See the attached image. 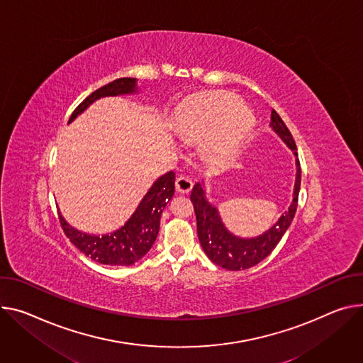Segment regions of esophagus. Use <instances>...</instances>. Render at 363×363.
Here are the masks:
<instances>
[{
  "label": "esophagus",
  "instance_id": "1",
  "mask_svg": "<svg viewBox=\"0 0 363 363\" xmlns=\"http://www.w3.org/2000/svg\"><path fill=\"white\" fill-rule=\"evenodd\" d=\"M175 188H177V191L181 192V194H188V192L192 189V181H191V178L184 177V175L178 177L177 181H175Z\"/></svg>",
  "mask_w": 363,
  "mask_h": 363
}]
</instances>
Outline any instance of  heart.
<instances>
[{"instance_id": "heart-1", "label": "heart", "mask_w": 363, "mask_h": 363, "mask_svg": "<svg viewBox=\"0 0 363 363\" xmlns=\"http://www.w3.org/2000/svg\"><path fill=\"white\" fill-rule=\"evenodd\" d=\"M256 118L240 96L227 91L196 95L178 113L175 135L182 142L207 139V150L216 156L235 153L250 135Z\"/></svg>"}]
</instances>
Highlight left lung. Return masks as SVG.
<instances>
[{"label":"left lung","instance_id":"1","mask_svg":"<svg viewBox=\"0 0 363 363\" xmlns=\"http://www.w3.org/2000/svg\"><path fill=\"white\" fill-rule=\"evenodd\" d=\"M271 127L294 152L296 157V177L294 185V199L288 207V211H285L265 233L249 239L235 236L223 224L218 210L207 200L204 182H196L191 191V201L196 217V233H199L203 250L213 263L227 271H243L252 268L269 256L291 225L296 211L301 186V169L298 155H296V146L288 127L275 110L271 113Z\"/></svg>","mask_w":363,"mask_h":363}]
</instances>
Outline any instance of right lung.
<instances>
[{
    "mask_svg": "<svg viewBox=\"0 0 363 363\" xmlns=\"http://www.w3.org/2000/svg\"><path fill=\"white\" fill-rule=\"evenodd\" d=\"M138 92L136 78H118L94 91L75 108L69 123L84 113L94 101L104 96H117ZM175 192V174L171 171L157 178L136 211L118 230L108 235H88L74 228L59 214V221L67 238L88 257L113 267H128L140 260L153 246L160 225L163 208L171 201Z\"/></svg>",
    "mask_w": 363,
    "mask_h": 363,
    "instance_id": "add662e5",
    "label": "right lung"
}]
</instances>
